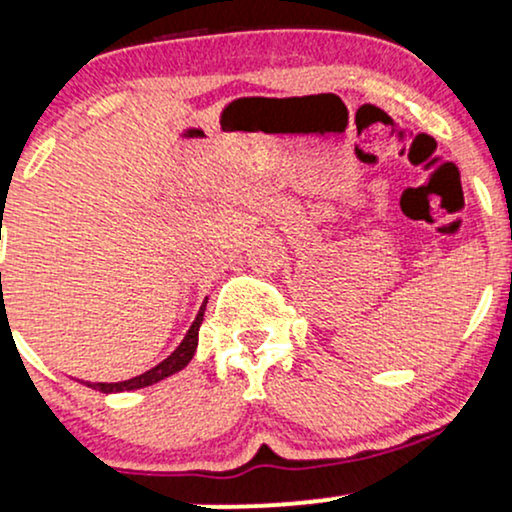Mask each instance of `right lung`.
<instances>
[{
  "instance_id": "right-lung-1",
  "label": "right lung",
  "mask_w": 512,
  "mask_h": 512,
  "mask_svg": "<svg viewBox=\"0 0 512 512\" xmlns=\"http://www.w3.org/2000/svg\"><path fill=\"white\" fill-rule=\"evenodd\" d=\"M204 308H207V303L199 308L195 322H192V327L187 330L185 339H182L178 349H175L168 358H163L158 366L146 370V373H142V375H137V378L122 380V383H86V385L93 387V390H101V392H125V390H139V387H149V385L158 383V380L168 378V375L178 373V370L185 368L187 363L192 361V356H195L197 339H199V325H202V320H204Z\"/></svg>"
}]
</instances>
